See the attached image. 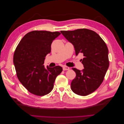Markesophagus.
I'll list each match as a JSON object with an SVG mask.
<instances>
[{
	"mask_svg": "<svg viewBox=\"0 0 124 124\" xmlns=\"http://www.w3.org/2000/svg\"><path fill=\"white\" fill-rule=\"evenodd\" d=\"M69 67H67V66H63L62 67V69L63 71H65V70H69Z\"/></svg>",
	"mask_w": 124,
	"mask_h": 124,
	"instance_id": "obj_1",
	"label": "esophagus"
}]
</instances>
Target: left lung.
I'll list each match as a JSON object with an SVG mask.
<instances>
[{
	"label": "left lung",
	"instance_id": "8db88e82",
	"mask_svg": "<svg viewBox=\"0 0 124 124\" xmlns=\"http://www.w3.org/2000/svg\"><path fill=\"white\" fill-rule=\"evenodd\" d=\"M72 43L76 54L82 53L84 69L72 68L76 77L71 83L72 91L77 95L87 96L98 88L104 80L109 66L108 51L100 36L92 30L83 28L72 31H61Z\"/></svg>",
	"mask_w": 124,
	"mask_h": 124
}]
</instances>
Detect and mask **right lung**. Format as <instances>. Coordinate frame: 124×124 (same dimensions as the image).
Segmentation results:
<instances>
[{"instance_id": "obj_1", "label": "right lung", "mask_w": 124, "mask_h": 124, "mask_svg": "<svg viewBox=\"0 0 124 124\" xmlns=\"http://www.w3.org/2000/svg\"><path fill=\"white\" fill-rule=\"evenodd\" d=\"M60 35L58 31H31L24 36L15 50L13 62L18 79L33 95L42 96L50 93L56 78L62 72L61 66L45 68L43 65L51 52L52 42Z\"/></svg>"}]
</instances>
